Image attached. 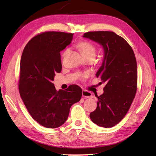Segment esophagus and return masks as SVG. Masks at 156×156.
<instances>
[{
    "mask_svg": "<svg viewBox=\"0 0 156 156\" xmlns=\"http://www.w3.org/2000/svg\"><path fill=\"white\" fill-rule=\"evenodd\" d=\"M82 96H83V98H92V94L91 92H90L87 90H83V92H82Z\"/></svg>",
    "mask_w": 156,
    "mask_h": 156,
    "instance_id": "esophagus-1",
    "label": "esophagus"
}]
</instances>
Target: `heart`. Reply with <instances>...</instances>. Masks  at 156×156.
<instances>
[{"instance_id": "heart-1", "label": "heart", "mask_w": 156, "mask_h": 156, "mask_svg": "<svg viewBox=\"0 0 156 156\" xmlns=\"http://www.w3.org/2000/svg\"><path fill=\"white\" fill-rule=\"evenodd\" d=\"M78 48L81 51L82 55L84 56V58H88V57H91L94 58L96 55L97 49L96 47L92 44L91 42L88 41H83L80 42L78 44ZM69 49H68L66 50L63 54H62V57L63 58H65L66 56L68 55L69 53ZM89 73L88 72H84V73H77V77L81 79V80H84L87 79L89 76Z\"/></svg>"}]
</instances>
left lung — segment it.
Here are the masks:
<instances>
[{"instance_id":"8db88e82","label":"left lung","mask_w":156,"mask_h":156,"mask_svg":"<svg viewBox=\"0 0 156 156\" xmlns=\"http://www.w3.org/2000/svg\"><path fill=\"white\" fill-rule=\"evenodd\" d=\"M83 37L103 46L104 59L96 77L104 83L103 94L98 98L91 120L105 128L115 126L129 111L137 88V66L129 44L111 31L88 32Z\"/></svg>"}]
</instances>
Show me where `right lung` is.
<instances>
[{
    "mask_svg": "<svg viewBox=\"0 0 156 156\" xmlns=\"http://www.w3.org/2000/svg\"><path fill=\"white\" fill-rule=\"evenodd\" d=\"M72 33L49 31L35 36L23 49L19 91L28 111L37 123L56 128L66 121L70 107L80 101L82 89L72 84L56 90L53 81L62 70L60 52L73 39Z\"/></svg>",
    "mask_w": 156,
    "mask_h": 156,
    "instance_id": "right-lung-1",
    "label": "right lung"
}]
</instances>
